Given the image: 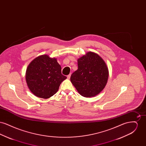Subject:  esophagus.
<instances>
[{
  "label": "esophagus",
  "instance_id": "obj_1",
  "mask_svg": "<svg viewBox=\"0 0 146 146\" xmlns=\"http://www.w3.org/2000/svg\"><path fill=\"white\" fill-rule=\"evenodd\" d=\"M70 74H69V75H68L67 76V78L69 79L70 78Z\"/></svg>",
  "mask_w": 146,
  "mask_h": 146
}]
</instances>
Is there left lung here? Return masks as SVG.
Listing matches in <instances>:
<instances>
[{"label":"left lung","mask_w":146,"mask_h":146,"mask_svg":"<svg viewBox=\"0 0 146 146\" xmlns=\"http://www.w3.org/2000/svg\"><path fill=\"white\" fill-rule=\"evenodd\" d=\"M78 68L70 76V82L79 94L85 97H94L104 90L109 72L101 57L88 52L78 59Z\"/></svg>","instance_id":"1"}]
</instances>
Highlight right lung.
<instances>
[{
	"label": "right lung",
	"mask_w": 146,
	"mask_h": 146,
	"mask_svg": "<svg viewBox=\"0 0 146 146\" xmlns=\"http://www.w3.org/2000/svg\"><path fill=\"white\" fill-rule=\"evenodd\" d=\"M67 77L61 74L57 59L48 55L38 56L29 64L26 72L28 88L35 96L47 99L57 92Z\"/></svg>",
	"instance_id": "right-lung-1"
}]
</instances>
